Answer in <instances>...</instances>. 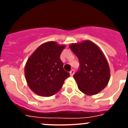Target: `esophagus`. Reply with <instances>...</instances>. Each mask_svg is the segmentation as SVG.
Masks as SVG:
<instances>
[{
	"mask_svg": "<svg viewBox=\"0 0 128 128\" xmlns=\"http://www.w3.org/2000/svg\"><path fill=\"white\" fill-rule=\"evenodd\" d=\"M74 72H75V70H74V69H72L70 71V74L71 76H72L74 75Z\"/></svg>",
	"mask_w": 128,
	"mask_h": 128,
	"instance_id": "34e87169",
	"label": "esophagus"
}]
</instances>
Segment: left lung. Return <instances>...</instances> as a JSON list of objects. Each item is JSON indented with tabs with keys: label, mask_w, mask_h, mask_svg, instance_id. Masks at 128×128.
Wrapping results in <instances>:
<instances>
[{
	"label": "left lung",
	"mask_w": 128,
	"mask_h": 128,
	"mask_svg": "<svg viewBox=\"0 0 128 128\" xmlns=\"http://www.w3.org/2000/svg\"><path fill=\"white\" fill-rule=\"evenodd\" d=\"M70 48L80 62L79 70L74 74L78 88L86 95L102 91L110 80V67L100 48L90 41L74 44Z\"/></svg>",
	"instance_id": "left-lung-1"
}]
</instances>
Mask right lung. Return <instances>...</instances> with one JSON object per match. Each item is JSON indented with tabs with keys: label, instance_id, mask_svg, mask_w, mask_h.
I'll return each instance as SVG.
<instances>
[{
	"label": "right lung",
	"instance_id": "obj_1",
	"mask_svg": "<svg viewBox=\"0 0 128 128\" xmlns=\"http://www.w3.org/2000/svg\"><path fill=\"white\" fill-rule=\"evenodd\" d=\"M65 47L48 42L38 47L28 60L25 76L28 86L35 94L44 97L53 96L70 76L69 72L63 69L60 60Z\"/></svg>",
	"mask_w": 128,
	"mask_h": 128
}]
</instances>
